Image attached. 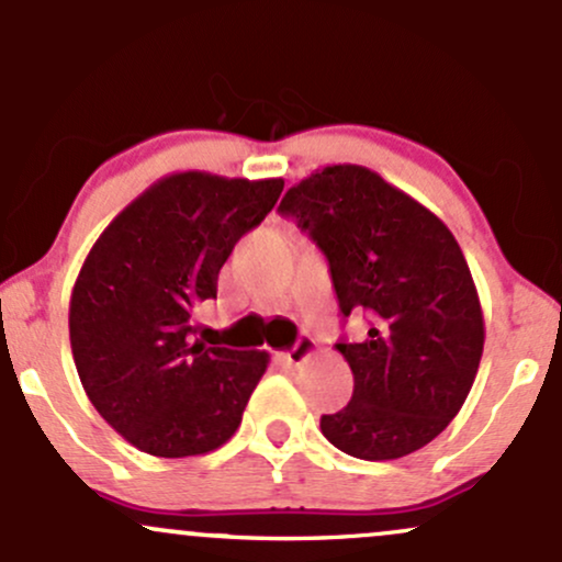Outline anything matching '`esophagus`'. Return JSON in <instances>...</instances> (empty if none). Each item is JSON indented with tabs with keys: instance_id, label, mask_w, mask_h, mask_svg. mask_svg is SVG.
<instances>
[{
	"instance_id": "34e87169",
	"label": "esophagus",
	"mask_w": 562,
	"mask_h": 562,
	"mask_svg": "<svg viewBox=\"0 0 562 562\" xmlns=\"http://www.w3.org/2000/svg\"><path fill=\"white\" fill-rule=\"evenodd\" d=\"M314 353H317V340L308 338V335H301V338L295 340V346L290 348V351L280 353V359L288 367H299V364L306 362L308 357H314Z\"/></svg>"
}]
</instances>
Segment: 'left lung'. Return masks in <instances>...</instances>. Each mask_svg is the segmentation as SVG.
Wrapping results in <instances>:
<instances>
[{"instance_id": "obj_1", "label": "left lung", "mask_w": 562, "mask_h": 562, "mask_svg": "<svg viewBox=\"0 0 562 562\" xmlns=\"http://www.w3.org/2000/svg\"><path fill=\"white\" fill-rule=\"evenodd\" d=\"M330 261L344 317L362 308V344L335 348L353 396L322 417L333 447L359 460H398L454 420L479 372L483 312L473 274L447 224L404 190L357 164L325 166L285 192Z\"/></svg>"}]
</instances>
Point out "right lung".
<instances>
[{"instance_id": "right-lung-1", "label": "right lung", "mask_w": 562, "mask_h": 562, "mask_svg": "<svg viewBox=\"0 0 562 562\" xmlns=\"http://www.w3.org/2000/svg\"><path fill=\"white\" fill-rule=\"evenodd\" d=\"M282 179L177 171L102 229L70 293V351L89 402L153 457H198L227 443L267 351L192 340V312L216 299L218 269L259 227Z\"/></svg>"}]
</instances>
